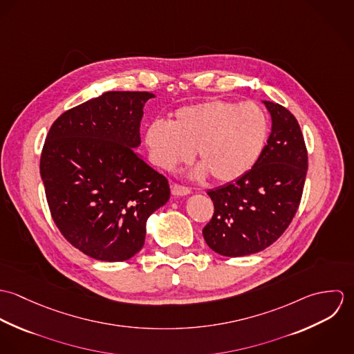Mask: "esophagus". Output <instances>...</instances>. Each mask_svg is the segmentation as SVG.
Segmentation results:
<instances>
[{
    "label": "esophagus",
    "instance_id": "1",
    "mask_svg": "<svg viewBox=\"0 0 354 354\" xmlns=\"http://www.w3.org/2000/svg\"><path fill=\"white\" fill-rule=\"evenodd\" d=\"M171 194H173L174 196H187V195L191 194V189L187 188V187L174 184V185H171Z\"/></svg>",
    "mask_w": 354,
    "mask_h": 354
}]
</instances>
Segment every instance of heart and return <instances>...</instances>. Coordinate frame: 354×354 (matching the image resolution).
Segmentation results:
<instances>
[{
    "label": "heart",
    "mask_w": 354,
    "mask_h": 354,
    "mask_svg": "<svg viewBox=\"0 0 354 354\" xmlns=\"http://www.w3.org/2000/svg\"><path fill=\"white\" fill-rule=\"evenodd\" d=\"M268 121L254 103L211 100L178 109L170 124L151 122L145 133L152 163L173 171L192 159L194 177L208 173L216 183H232L257 163L267 143Z\"/></svg>",
    "instance_id": "obj_1"
}]
</instances>
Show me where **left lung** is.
Masks as SVG:
<instances>
[{"instance_id": "1", "label": "left lung", "mask_w": 354, "mask_h": 354, "mask_svg": "<svg viewBox=\"0 0 354 354\" xmlns=\"http://www.w3.org/2000/svg\"><path fill=\"white\" fill-rule=\"evenodd\" d=\"M263 103L272 125L257 163L241 178L207 192L214 215L203 237L222 256H247L270 247L288 229L301 201L308 153L300 125L283 106Z\"/></svg>"}]
</instances>
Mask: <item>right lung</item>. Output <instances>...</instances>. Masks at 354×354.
<instances>
[{
	"label": "right lung",
	"instance_id": "1",
	"mask_svg": "<svg viewBox=\"0 0 354 354\" xmlns=\"http://www.w3.org/2000/svg\"><path fill=\"white\" fill-rule=\"evenodd\" d=\"M151 93L107 91L51 125L41 177L51 216L79 251L124 261L145 245L149 216L170 198L165 176L135 151Z\"/></svg>",
	"mask_w": 354,
	"mask_h": 354
}]
</instances>
